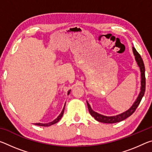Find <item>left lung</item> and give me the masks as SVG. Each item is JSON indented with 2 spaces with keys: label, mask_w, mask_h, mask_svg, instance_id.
<instances>
[{
  "label": "left lung",
  "mask_w": 152,
  "mask_h": 152,
  "mask_svg": "<svg viewBox=\"0 0 152 152\" xmlns=\"http://www.w3.org/2000/svg\"><path fill=\"white\" fill-rule=\"evenodd\" d=\"M133 52L135 56V61H137V64L138 66L140 67V72H141V88H140V94H139L137 99L135 100L134 103L132 104V106L129 109L127 110H126V111L121 113V114H119L117 115H115V116H110V117L104 116V115H102L101 114H99V113L94 111V110L92 109L91 105L89 104L88 101H86L87 106H88L89 113H91L92 116L99 122L104 123H118V122L121 121L125 120V119H127V117H130L131 115L135 112V110H136V109H137L138 105L140 104L141 99H142L145 91V66H144L143 61L142 58L141 57V56L140 55V53L137 52V50H135V48L134 47H133Z\"/></svg>",
  "instance_id": "left-lung-1"
}]
</instances>
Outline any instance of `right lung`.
I'll return each mask as SVG.
<instances>
[{
  "mask_svg": "<svg viewBox=\"0 0 152 152\" xmlns=\"http://www.w3.org/2000/svg\"><path fill=\"white\" fill-rule=\"evenodd\" d=\"M70 91H71V90H70V91H68V95L69 94H70ZM65 105H66V103H65V104H64V108H63L62 110H61V113L60 114V115H59V116H58L57 118H56V119L53 120V121L50 122V123H35V125H38V126H43V127H48V126L52 125H53V124H55V123H58V122L59 121H60V120L61 119V118L62 117V116H63V114H64V109H65Z\"/></svg>",
  "mask_w": 152,
  "mask_h": 152,
  "instance_id": "1",
  "label": "right lung"
}]
</instances>
